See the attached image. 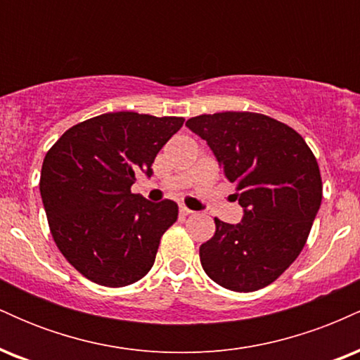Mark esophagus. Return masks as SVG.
Returning a JSON list of instances; mask_svg holds the SVG:
<instances>
[{
  "label": "esophagus",
  "mask_w": 360,
  "mask_h": 360,
  "mask_svg": "<svg viewBox=\"0 0 360 360\" xmlns=\"http://www.w3.org/2000/svg\"><path fill=\"white\" fill-rule=\"evenodd\" d=\"M179 213H181V217H189V214H193L194 212L193 210L186 208V206H179Z\"/></svg>",
  "instance_id": "1"
}]
</instances>
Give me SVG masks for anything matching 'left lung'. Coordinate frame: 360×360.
Instances as JSON below:
<instances>
[{
  "instance_id": "left-lung-1",
  "label": "left lung",
  "mask_w": 360,
  "mask_h": 360,
  "mask_svg": "<svg viewBox=\"0 0 360 360\" xmlns=\"http://www.w3.org/2000/svg\"><path fill=\"white\" fill-rule=\"evenodd\" d=\"M237 189L240 223L214 218L200 247L210 279L237 292L269 286L295 262L321 205V176L311 148L291 127L250 111L189 118Z\"/></svg>"
}]
</instances>
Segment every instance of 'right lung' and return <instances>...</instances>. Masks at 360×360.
<instances>
[{
    "instance_id": "right-lung-1",
    "label": "right lung",
    "mask_w": 360,
    "mask_h": 360,
    "mask_svg": "<svg viewBox=\"0 0 360 360\" xmlns=\"http://www.w3.org/2000/svg\"><path fill=\"white\" fill-rule=\"evenodd\" d=\"M183 123L181 117L105 113L69 128L47 152L40 194L49 226L84 278L122 288L152 269L177 205L152 203L130 188L139 172L152 176L155 155Z\"/></svg>"
}]
</instances>
